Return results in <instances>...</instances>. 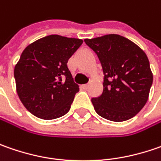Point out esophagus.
I'll list each match as a JSON object with an SVG mask.
<instances>
[{"instance_id":"1","label":"esophagus","mask_w":161,"mask_h":161,"mask_svg":"<svg viewBox=\"0 0 161 161\" xmlns=\"http://www.w3.org/2000/svg\"><path fill=\"white\" fill-rule=\"evenodd\" d=\"M89 87V84H84V85H82V88L83 89H87Z\"/></svg>"}]
</instances>
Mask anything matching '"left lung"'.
I'll use <instances>...</instances> for the list:
<instances>
[{
  "label": "left lung",
  "instance_id": "1",
  "mask_svg": "<svg viewBox=\"0 0 161 161\" xmlns=\"http://www.w3.org/2000/svg\"><path fill=\"white\" fill-rule=\"evenodd\" d=\"M84 41L97 53L104 72L102 94L91 99L95 111L114 122L136 115L145 106L153 81L144 51L120 35Z\"/></svg>",
  "mask_w": 161,
  "mask_h": 161
}]
</instances>
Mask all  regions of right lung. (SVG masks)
<instances>
[{
	"instance_id": "right-lung-1",
	"label": "right lung",
	"mask_w": 161,
	"mask_h": 161,
	"mask_svg": "<svg viewBox=\"0 0 161 161\" xmlns=\"http://www.w3.org/2000/svg\"><path fill=\"white\" fill-rule=\"evenodd\" d=\"M82 39L50 35L28 45L14 68L18 96L35 116L52 120L64 115L80 90L67 63Z\"/></svg>"
}]
</instances>
